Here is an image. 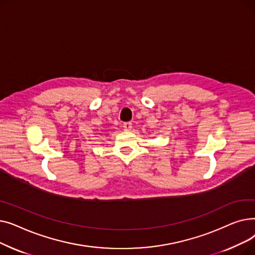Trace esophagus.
Here are the masks:
<instances>
[{
  "mask_svg": "<svg viewBox=\"0 0 255 255\" xmlns=\"http://www.w3.org/2000/svg\"><path fill=\"white\" fill-rule=\"evenodd\" d=\"M123 127H124V130L129 131L132 128V123L131 122H125V123H123Z\"/></svg>",
  "mask_w": 255,
  "mask_h": 255,
  "instance_id": "esophagus-1",
  "label": "esophagus"
}]
</instances>
